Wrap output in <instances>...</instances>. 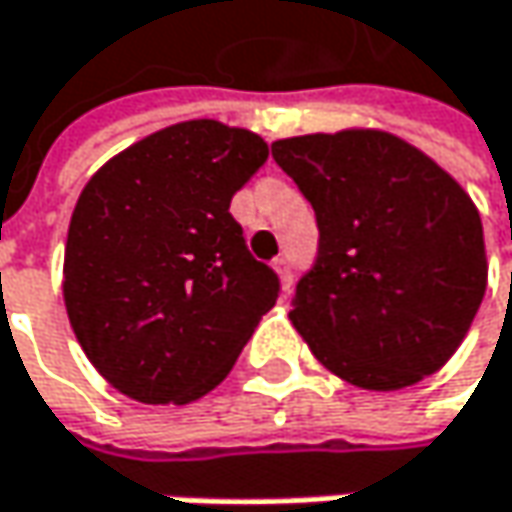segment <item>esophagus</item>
I'll use <instances>...</instances> for the list:
<instances>
[{
    "label": "esophagus",
    "instance_id": "esophagus-1",
    "mask_svg": "<svg viewBox=\"0 0 512 512\" xmlns=\"http://www.w3.org/2000/svg\"><path fill=\"white\" fill-rule=\"evenodd\" d=\"M275 272L281 275V287L290 290L293 287V263H290V257H278L275 260Z\"/></svg>",
    "mask_w": 512,
    "mask_h": 512
}]
</instances>
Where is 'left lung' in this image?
I'll use <instances>...</instances> for the list:
<instances>
[{
	"instance_id": "1",
	"label": "left lung",
	"mask_w": 512,
	"mask_h": 512,
	"mask_svg": "<svg viewBox=\"0 0 512 512\" xmlns=\"http://www.w3.org/2000/svg\"><path fill=\"white\" fill-rule=\"evenodd\" d=\"M272 158L316 213V260L290 310L316 360L378 393L434 375L487 290L472 199L387 131L290 137Z\"/></svg>"
}]
</instances>
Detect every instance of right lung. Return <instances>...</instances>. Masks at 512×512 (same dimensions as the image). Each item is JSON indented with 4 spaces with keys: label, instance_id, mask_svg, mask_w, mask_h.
I'll return each mask as SVG.
<instances>
[{
    "label": "right lung",
    "instance_id": "obj_1",
    "mask_svg": "<svg viewBox=\"0 0 512 512\" xmlns=\"http://www.w3.org/2000/svg\"><path fill=\"white\" fill-rule=\"evenodd\" d=\"M266 158L252 131L190 119L128 146L81 190L64 302L84 354L119 393L202 398L275 304L281 281L228 210Z\"/></svg>",
    "mask_w": 512,
    "mask_h": 512
}]
</instances>
